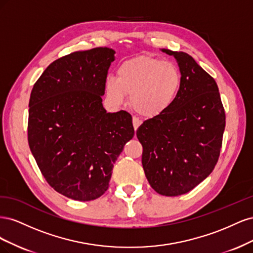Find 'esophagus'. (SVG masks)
<instances>
[{
  "label": "esophagus",
  "mask_w": 253,
  "mask_h": 253,
  "mask_svg": "<svg viewBox=\"0 0 253 253\" xmlns=\"http://www.w3.org/2000/svg\"><path fill=\"white\" fill-rule=\"evenodd\" d=\"M141 125V121L137 118V117H133V126H134V129L136 131L137 128L139 127V126Z\"/></svg>",
  "instance_id": "obj_1"
}]
</instances>
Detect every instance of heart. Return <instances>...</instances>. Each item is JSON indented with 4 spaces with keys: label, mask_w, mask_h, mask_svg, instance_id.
I'll list each match as a JSON object with an SVG mask.
<instances>
[{
    "label": "heart",
    "mask_w": 253,
    "mask_h": 253,
    "mask_svg": "<svg viewBox=\"0 0 253 253\" xmlns=\"http://www.w3.org/2000/svg\"><path fill=\"white\" fill-rule=\"evenodd\" d=\"M117 76H109L105 80L111 100L120 104L126 94L131 95L132 108L148 118L157 117L170 108L181 84L177 66L150 56L126 60L120 64Z\"/></svg>",
    "instance_id": "obj_1"
}]
</instances>
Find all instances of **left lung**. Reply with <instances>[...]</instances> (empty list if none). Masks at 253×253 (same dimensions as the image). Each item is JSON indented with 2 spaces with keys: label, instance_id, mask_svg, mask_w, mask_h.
<instances>
[{
  "label": "left lung",
  "instance_id": "1",
  "mask_svg": "<svg viewBox=\"0 0 253 253\" xmlns=\"http://www.w3.org/2000/svg\"><path fill=\"white\" fill-rule=\"evenodd\" d=\"M163 51L177 60L180 88L170 108L145 120L136 135L151 187L178 196L208 177L217 164L226 115L215 80L187 52Z\"/></svg>",
  "mask_w": 253,
  "mask_h": 253
}]
</instances>
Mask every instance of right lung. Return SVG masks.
<instances>
[{"label": "right lung", "mask_w": 253, "mask_h": 253, "mask_svg": "<svg viewBox=\"0 0 253 253\" xmlns=\"http://www.w3.org/2000/svg\"><path fill=\"white\" fill-rule=\"evenodd\" d=\"M114 53L96 47L61 57L30 94L29 149L48 185L75 201H93L108 190L114 164L134 136L131 115L102 106Z\"/></svg>", "instance_id": "add662e5"}]
</instances>
